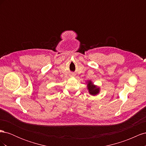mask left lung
I'll list each match as a JSON object with an SVG mask.
<instances>
[{
	"label": "left lung",
	"mask_w": 146,
	"mask_h": 146,
	"mask_svg": "<svg viewBox=\"0 0 146 146\" xmlns=\"http://www.w3.org/2000/svg\"><path fill=\"white\" fill-rule=\"evenodd\" d=\"M88 89L89 90L90 94L91 95H96L99 92V88H97L95 85H92L91 81L88 82Z\"/></svg>",
	"instance_id": "left-lung-1"
}]
</instances>
